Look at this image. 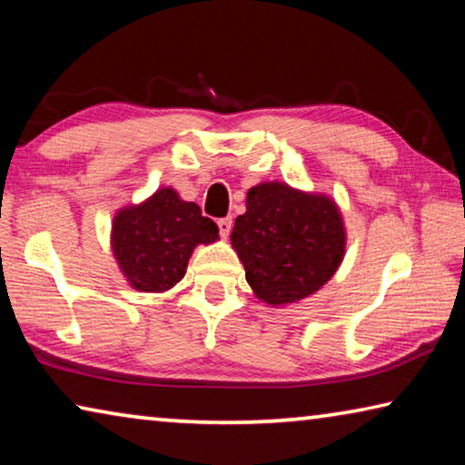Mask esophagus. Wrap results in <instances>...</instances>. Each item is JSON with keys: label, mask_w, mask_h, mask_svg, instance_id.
<instances>
[{"label": "esophagus", "mask_w": 465, "mask_h": 465, "mask_svg": "<svg viewBox=\"0 0 465 465\" xmlns=\"http://www.w3.org/2000/svg\"><path fill=\"white\" fill-rule=\"evenodd\" d=\"M217 227H219V233H222L223 238H227V235H230V232H232V219H230V217L219 219Z\"/></svg>", "instance_id": "1"}]
</instances>
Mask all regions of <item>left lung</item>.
<instances>
[{"mask_svg": "<svg viewBox=\"0 0 465 465\" xmlns=\"http://www.w3.org/2000/svg\"><path fill=\"white\" fill-rule=\"evenodd\" d=\"M232 246L261 302L289 305L310 297L334 277L346 233L341 209L326 194L285 183L252 186L246 213L235 219Z\"/></svg>", "mask_w": 465, "mask_h": 465, "instance_id": "left-lung-1", "label": "left lung"}]
</instances>
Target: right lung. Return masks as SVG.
Masks as SVG:
<instances>
[{
  "label": "right lung",
  "instance_id": "obj_1",
  "mask_svg": "<svg viewBox=\"0 0 465 465\" xmlns=\"http://www.w3.org/2000/svg\"><path fill=\"white\" fill-rule=\"evenodd\" d=\"M113 252L124 279L143 293H163L183 281L199 243L219 240V227L196 203L163 186L141 204L121 209L113 222Z\"/></svg>",
  "mask_w": 465,
  "mask_h": 465
}]
</instances>
